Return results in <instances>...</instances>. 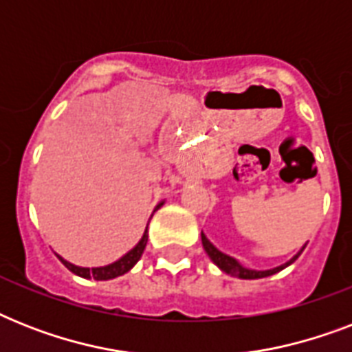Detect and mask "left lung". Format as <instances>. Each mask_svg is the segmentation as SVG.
Listing matches in <instances>:
<instances>
[{"mask_svg":"<svg viewBox=\"0 0 352 352\" xmlns=\"http://www.w3.org/2000/svg\"><path fill=\"white\" fill-rule=\"evenodd\" d=\"M201 239H203V246L204 250H206V254L210 256V259L217 265V267L223 270V272L230 274V276H234V278H239V279H259V278H267V276H272V274L279 272V270H283L285 267H289V265H292V263L300 257V254L303 252V248H301L298 254H296L290 261H287L285 265H281V267H276V268H270V270H252V268H246L243 267L237 259H234L232 256H226V254H223L221 250H217L212 243H210L208 239H206V235L201 234Z\"/></svg>","mask_w":352,"mask_h":352,"instance_id":"obj_1","label":"left lung"}]
</instances>
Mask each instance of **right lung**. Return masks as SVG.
<instances>
[{
    "instance_id": "1",
    "label": "right lung",
    "mask_w": 352,
    "mask_h": 352,
    "mask_svg": "<svg viewBox=\"0 0 352 352\" xmlns=\"http://www.w3.org/2000/svg\"><path fill=\"white\" fill-rule=\"evenodd\" d=\"M164 203H160L157 208H160ZM155 208V210H157ZM146 245H148V228H146V232H144L142 239L138 241L137 245L133 246L131 250L127 252L126 256H122L118 261L111 263V265H106V267H96V268H84V267H76V265H73V263L65 261L62 256H58V259L65 265V267L71 270L73 274H76V276H80V278H85V279H96V281H107V279H113V278H118V276H122V274L129 272L135 265H137V261L140 259V256H142L144 248H146Z\"/></svg>"
}]
</instances>
